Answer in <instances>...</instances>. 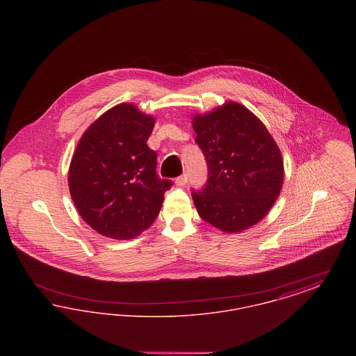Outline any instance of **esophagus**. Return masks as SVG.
I'll return each instance as SVG.
<instances>
[{"label":"esophagus","mask_w":356,"mask_h":356,"mask_svg":"<svg viewBox=\"0 0 356 356\" xmlns=\"http://www.w3.org/2000/svg\"><path fill=\"white\" fill-rule=\"evenodd\" d=\"M186 181H188V175L186 173H184V175H181V176H179L177 179H176V186H186Z\"/></svg>","instance_id":"esophagus-1"}]
</instances>
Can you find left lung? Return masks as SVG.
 Segmentation results:
<instances>
[{
  "label": "left lung",
  "instance_id": "left-lung-1",
  "mask_svg": "<svg viewBox=\"0 0 356 356\" xmlns=\"http://www.w3.org/2000/svg\"><path fill=\"white\" fill-rule=\"evenodd\" d=\"M192 125L208 167L207 184L192 192L199 216L227 234L257 224L279 197L284 179L282 153L270 132L235 102L195 115Z\"/></svg>",
  "mask_w": 356,
  "mask_h": 356
}]
</instances>
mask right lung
<instances>
[{
  "label": "right lung",
  "instance_id": "obj_1",
  "mask_svg": "<svg viewBox=\"0 0 356 356\" xmlns=\"http://www.w3.org/2000/svg\"><path fill=\"white\" fill-rule=\"evenodd\" d=\"M154 118L122 102L106 111L80 138L69 167L72 200L102 236L129 240L156 220L170 180L156 173L157 153L147 141Z\"/></svg>",
  "mask_w": 356,
  "mask_h": 356
}]
</instances>
